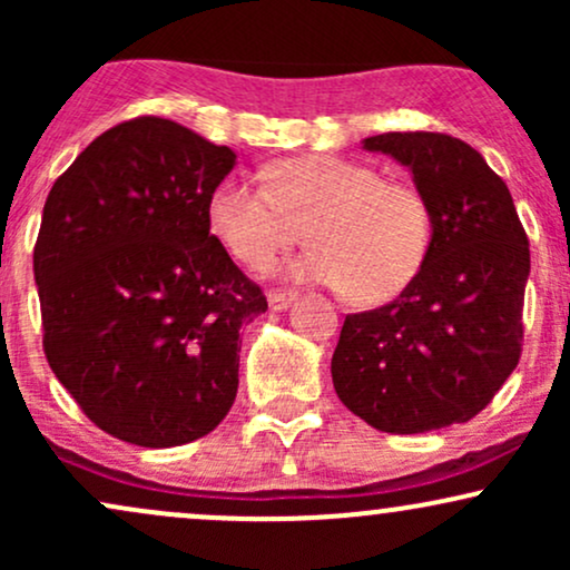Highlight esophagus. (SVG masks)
Masks as SVG:
<instances>
[{
	"instance_id": "34e87169",
	"label": "esophagus",
	"mask_w": 570,
	"mask_h": 570,
	"mask_svg": "<svg viewBox=\"0 0 570 570\" xmlns=\"http://www.w3.org/2000/svg\"><path fill=\"white\" fill-rule=\"evenodd\" d=\"M297 294L294 292H284V289H271L267 292V303H271V311H286L294 303Z\"/></svg>"
}]
</instances>
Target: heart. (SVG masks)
<instances>
[{
    "label": "heart",
    "mask_w": 570,
    "mask_h": 570,
    "mask_svg": "<svg viewBox=\"0 0 570 570\" xmlns=\"http://www.w3.org/2000/svg\"><path fill=\"white\" fill-rule=\"evenodd\" d=\"M271 187L230 176L208 198V225L227 252L252 271H267L307 219V248L289 273L383 303L415 278L431 244V214L407 181L332 155H305L273 166Z\"/></svg>",
    "instance_id": "b5f03b06"
}]
</instances>
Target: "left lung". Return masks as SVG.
<instances>
[{
	"label": "left lung",
	"instance_id": "obj_1",
	"mask_svg": "<svg viewBox=\"0 0 570 570\" xmlns=\"http://www.w3.org/2000/svg\"><path fill=\"white\" fill-rule=\"evenodd\" d=\"M407 166L431 214V244L394 303L351 313L332 353L340 402L372 429L423 434L472 421L522 353L528 235L509 187L448 134L364 139Z\"/></svg>",
	"mask_w": 570,
	"mask_h": 570
}]
</instances>
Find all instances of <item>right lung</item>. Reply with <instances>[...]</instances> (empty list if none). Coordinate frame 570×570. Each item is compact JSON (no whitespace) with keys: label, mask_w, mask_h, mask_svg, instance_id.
<instances>
[{"label":"right lung","mask_w":570,"mask_h":570,"mask_svg":"<svg viewBox=\"0 0 570 570\" xmlns=\"http://www.w3.org/2000/svg\"><path fill=\"white\" fill-rule=\"evenodd\" d=\"M233 166L230 147L144 115L90 141L45 200V356L117 440L176 448L233 407L238 332L267 311L208 225V198Z\"/></svg>","instance_id":"obj_1"}]
</instances>
